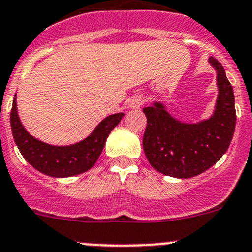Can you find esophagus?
Here are the masks:
<instances>
[{"instance_id": "1", "label": "esophagus", "mask_w": 252, "mask_h": 252, "mask_svg": "<svg viewBox=\"0 0 252 252\" xmlns=\"http://www.w3.org/2000/svg\"><path fill=\"white\" fill-rule=\"evenodd\" d=\"M144 103H145V97L141 94H136L131 98L130 107H132V108H140Z\"/></svg>"}]
</instances>
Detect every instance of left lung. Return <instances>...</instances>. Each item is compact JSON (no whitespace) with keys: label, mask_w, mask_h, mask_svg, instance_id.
I'll list each match as a JSON object with an SVG mask.
<instances>
[{"label":"left lung","mask_w":252,"mask_h":252,"mask_svg":"<svg viewBox=\"0 0 252 252\" xmlns=\"http://www.w3.org/2000/svg\"><path fill=\"white\" fill-rule=\"evenodd\" d=\"M209 63L217 70L218 98L211 119L183 124L171 117L161 103L145 107L148 125L142 146L154 169L169 177H195L223 157L236 126L235 95L222 64L213 57Z\"/></svg>","instance_id":"8db88e82"}]
</instances>
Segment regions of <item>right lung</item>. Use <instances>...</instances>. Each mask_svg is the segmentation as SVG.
<instances>
[{
    "label": "right lung",
    "mask_w": 252,
    "mask_h": 252,
    "mask_svg": "<svg viewBox=\"0 0 252 252\" xmlns=\"http://www.w3.org/2000/svg\"><path fill=\"white\" fill-rule=\"evenodd\" d=\"M124 113H115L103 120L83 141L69 146H53L31 136L17 115L16 95L11 108V128L20 153L30 165L43 174L65 178L90 170L98 160L111 131L119 125Z\"/></svg>",
    "instance_id": "right-lung-1"
}]
</instances>
